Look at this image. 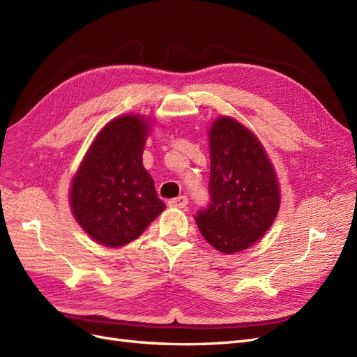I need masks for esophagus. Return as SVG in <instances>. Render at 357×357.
<instances>
[{
	"mask_svg": "<svg viewBox=\"0 0 357 357\" xmlns=\"http://www.w3.org/2000/svg\"><path fill=\"white\" fill-rule=\"evenodd\" d=\"M188 197H185V195H180V197H177V198H172V199H169L168 201V205L169 207H174V208H185L186 205H188Z\"/></svg>",
	"mask_w": 357,
	"mask_h": 357,
	"instance_id": "1",
	"label": "esophagus"
}]
</instances>
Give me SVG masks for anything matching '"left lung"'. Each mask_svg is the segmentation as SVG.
Masks as SVG:
<instances>
[{"mask_svg": "<svg viewBox=\"0 0 357 357\" xmlns=\"http://www.w3.org/2000/svg\"><path fill=\"white\" fill-rule=\"evenodd\" d=\"M210 156V202L195 220L219 252H241L261 238L278 213L275 172L257 138L231 117L213 123Z\"/></svg>", "mask_w": 357, "mask_h": 357, "instance_id": "8db88e82", "label": "left lung"}]
</instances>
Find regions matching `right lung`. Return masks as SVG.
Segmentation results:
<instances>
[{
	"instance_id": "add662e5",
	"label": "right lung",
	"mask_w": 357,
	"mask_h": 357,
	"mask_svg": "<svg viewBox=\"0 0 357 357\" xmlns=\"http://www.w3.org/2000/svg\"><path fill=\"white\" fill-rule=\"evenodd\" d=\"M147 132L139 116L114 119L95 138L73 180L74 218L104 245L134 241L165 208L143 167Z\"/></svg>"
}]
</instances>
